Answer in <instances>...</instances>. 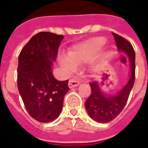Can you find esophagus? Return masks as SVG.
<instances>
[{"instance_id": "esophagus-1", "label": "esophagus", "mask_w": 148, "mask_h": 148, "mask_svg": "<svg viewBox=\"0 0 148 148\" xmlns=\"http://www.w3.org/2000/svg\"><path fill=\"white\" fill-rule=\"evenodd\" d=\"M79 84H80V82L76 79H71L68 82V86H69L70 88H75L77 86H78Z\"/></svg>"}]
</instances>
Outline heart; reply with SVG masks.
I'll use <instances>...</instances> for the list:
<instances>
[{
  "mask_svg": "<svg viewBox=\"0 0 148 148\" xmlns=\"http://www.w3.org/2000/svg\"><path fill=\"white\" fill-rule=\"evenodd\" d=\"M106 42V38L96 37L77 45L68 53V58H64L60 59V64L61 67L67 72L73 71L75 68V65L81 64L83 62L90 60L104 46ZM109 56V52H104L102 55V59L103 60H108Z\"/></svg>",
  "mask_w": 148,
  "mask_h": 148,
  "instance_id": "heart-1",
  "label": "heart"
}]
</instances>
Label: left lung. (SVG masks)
I'll return each mask as SVG.
<instances>
[{
  "label": "left lung",
  "instance_id": "obj_1",
  "mask_svg": "<svg viewBox=\"0 0 148 148\" xmlns=\"http://www.w3.org/2000/svg\"><path fill=\"white\" fill-rule=\"evenodd\" d=\"M117 50L129 58L130 75L127 82L115 95H107L97 82L90 83L91 93L85 102L88 115L99 123H108L114 120L124 109L128 100L135 80V52L131 43L121 36L113 33Z\"/></svg>",
  "mask_w": 148,
  "mask_h": 148
}]
</instances>
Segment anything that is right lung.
<instances>
[{
    "label": "right lung",
    "instance_id": "add662e5",
    "mask_svg": "<svg viewBox=\"0 0 148 148\" xmlns=\"http://www.w3.org/2000/svg\"><path fill=\"white\" fill-rule=\"evenodd\" d=\"M64 36L40 32L33 36L18 57L17 88L27 112L41 123L54 121L62 110L68 80L58 81L52 65Z\"/></svg>",
    "mask_w": 148,
    "mask_h": 148
}]
</instances>
